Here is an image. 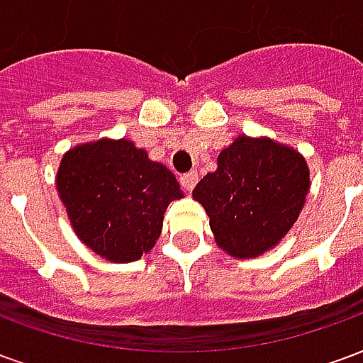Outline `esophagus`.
<instances>
[{
    "label": "esophagus",
    "mask_w": 363,
    "mask_h": 363,
    "mask_svg": "<svg viewBox=\"0 0 363 363\" xmlns=\"http://www.w3.org/2000/svg\"><path fill=\"white\" fill-rule=\"evenodd\" d=\"M196 182H198V173H196V171H190V173L182 174V177H181L182 189L186 190V192H190V190L194 189V186H196Z\"/></svg>",
    "instance_id": "obj_1"
}]
</instances>
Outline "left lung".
<instances>
[{"mask_svg":"<svg viewBox=\"0 0 363 363\" xmlns=\"http://www.w3.org/2000/svg\"><path fill=\"white\" fill-rule=\"evenodd\" d=\"M309 192V167L294 147L239 135L218 155V169L192 190L220 249L255 259L280 243Z\"/></svg>","mask_w":363,"mask_h":363,"instance_id":"left-lung-1","label":"left lung"}]
</instances>
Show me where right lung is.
Instances as JSON below:
<instances>
[{"label": "right lung", "instance_id": "right-lung-1", "mask_svg": "<svg viewBox=\"0 0 363 363\" xmlns=\"http://www.w3.org/2000/svg\"><path fill=\"white\" fill-rule=\"evenodd\" d=\"M56 189L75 235L111 262H132L150 252L167 206L182 198L174 174L124 138L67 151Z\"/></svg>", "mask_w": 363, "mask_h": 363}]
</instances>
